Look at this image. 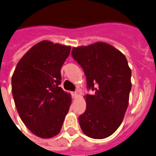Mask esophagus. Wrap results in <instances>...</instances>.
Instances as JSON below:
<instances>
[{"label":"esophagus","mask_w":156,"mask_h":156,"mask_svg":"<svg viewBox=\"0 0 156 156\" xmlns=\"http://www.w3.org/2000/svg\"><path fill=\"white\" fill-rule=\"evenodd\" d=\"M78 93H77V92H73V93H72V97H73V98H78Z\"/></svg>","instance_id":"34e87169"}]
</instances>
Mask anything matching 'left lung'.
<instances>
[{
    "instance_id": "8db88e82",
    "label": "left lung",
    "mask_w": 156,
    "mask_h": 156,
    "mask_svg": "<svg viewBox=\"0 0 156 156\" xmlns=\"http://www.w3.org/2000/svg\"><path fill=\"white\" fill-rule=\"evenodd\" d=\"M72 56L83 68L87 87V107L78 117L86 136L93 139L110 136L122 124L131 89V69L125 55L104 42L73 48Z\"/></svg>"
}]
</instances>
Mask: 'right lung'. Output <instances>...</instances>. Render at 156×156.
<instances>
[{"mask_svg": "<svg viewBox=\"0 0 156 156\" xmlns=\"http://www.w3.org/2000/svg\"><path fill=\"white\" fill-rule=\"evenodd\" d=\"M70 46L43 40L17 63L11 78L17 112L29 130L41 138L59 133L71 105V95L61 84V68Z\"/></svg>", "mask_w": 156, "mask_h": 156, "instance_id": "obj_1", "label": "right lung"}]
</instances>
